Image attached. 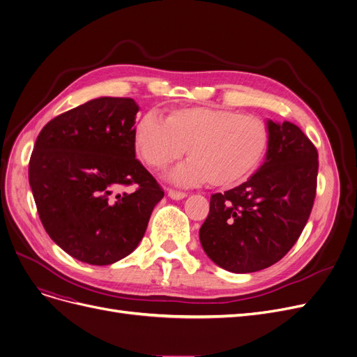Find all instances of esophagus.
<instances>
[{"label": "esophagus", "mask_w": 357, "mask_h": 357, "mask_svg": "<svg viewBox=\"0 0 357 357\" xmlns=\"http://www.w3.org/2000/svg\"><path fill=\"white\" fill-rule=\"evenodd\" d=\"M167 195L172 199H182V198L187 197V192L178 191V190H167Z\"/></svg>", "instance_id": "obj_1"}]
</instances>
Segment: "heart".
Wrapping results in <instances>:
<instances>
[{"label":"heart","mask_w":357,"mask_h":357,"mask_svg":"<svg viewBox=\"0 0 357 357\" xmlns=\"http://www.w3.org/2000/svg\"><path fill=\"white\" fill-rule=\"evenodd\" d=\"M135 147L143 160L162 170L188 147L191 159L174 170L181 183L208 181L234 187L250 176L268 147V128L254 115L226 107L190 106L170 112L167 121L147 114L135 127Z\"/></svg>","instance_id":"obj_1"}]
</instances>
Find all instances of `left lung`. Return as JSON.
Here are the masks:
<instances>
[{"mask_svg":"<svg viewBox=\"0 0 357 357\" xmlns=\"http://www.w3.org/2000/svg\"><path fill=\"white\" fill-rule=\"evenodd\" d=\"M266 162L239 187L210 198L199 229L204 252L231 273L280 261L299 239L317 194L318 151L291 122H267Z\"/></svg>","mask_w":357,"mask_h":357,"instance_id":"8db88e82","label":"left lung"}]
</instances>
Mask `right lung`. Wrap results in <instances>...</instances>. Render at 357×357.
<instances>
[{
	"mask_svg": "<svg viewBox=\"0 0 357 357\" xmlns=\"http://www.w3.org/2000/svg\"><path fill=\"white\" fill-rule=\"evenodd\" d=\"M131 98H98L51 119L29 162V183L50 238L73 258L109 266L140 243L165 192L135 159ZM134 184L131 194L118 195Z\"/></svg>",
	"mask_w": 357,
	"mask_h": 357,
	"instance_id": "right-lung-1",
	"label": "right lung"
}]
</instances>
